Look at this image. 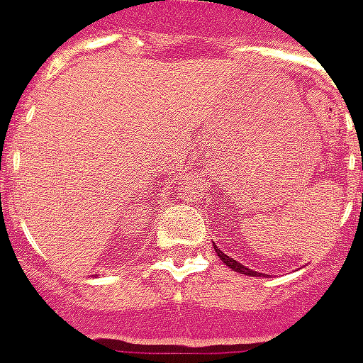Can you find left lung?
Segmentation results:
<instances>
[{
	"mask_svg": "<svg viewBox=\"0 0 363 363\" xmlns=\"http://www.w3.org/2000/svg\"><path fill=\"white\" fill-rule=\"evenodd\" d=\"M214 251H216V255L220 256V258H221V262H223V264H225L227 267H230V269H233V271H236V272H242V274H247V277H259V272L252 271V269H247L245 265L238 264V262H236V259H233V258H230V256H227L225 252H221V249H218L216 245H214Z\"/></svg>",
	"mask_w": 363,
	"mask_h": 363,
	"instance_id": "left-lung-1",
	"label": "left lung"
}]
</instances>
